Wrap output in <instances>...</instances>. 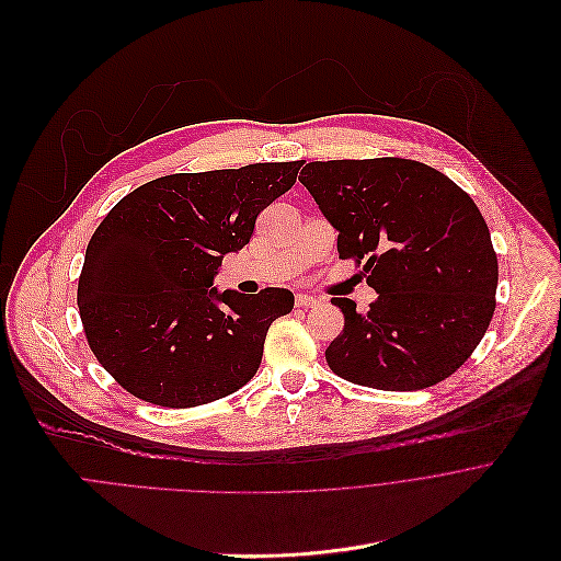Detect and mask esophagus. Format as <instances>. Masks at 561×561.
Wrapping results in <instances>:
<instances>
[{"instance_id": "obj_1", "label": "esophagus", "mask_w": 561, "mask_h": 561, "mask_svg": "<svg viewBox=\"0 0 561 561\" xmlns=\"http://www.w3.org/2000/svg\"><path fill=\"white\" fill-rule=\"evenodd\" d=\"M316 302H318V298L311 296V294H296V305L298 307H313Z\"/></svg>"}]
</instances>
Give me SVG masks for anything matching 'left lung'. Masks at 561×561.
<instances>
[{
  "instance_id": "1",
  "label": "left lung",
  "mask_w": 561,
  "mask_h": 561,
  "mask_svg": "<svg viewBox=\"0 0 561 561\" xmlns=\"http://www.w3.org/2000/svg\"><path fill=\"white\" fill-rule=\"evenodd\" d=\"M298 181L339 232L341 259L363 263L378 298L345 316L324 352L333 374L382 391H417L458 371L495 311L497 256L473 198L411 159L311 161Z\"/></svg>"
}]
</instances>
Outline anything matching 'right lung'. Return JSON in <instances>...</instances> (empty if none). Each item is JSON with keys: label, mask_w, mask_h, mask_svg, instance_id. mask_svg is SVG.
I'll return each instance as SVG.
<instances>
[{"label": "right lung", "mask_w": 561, "mask_h": 561, "mask_svg": "<svg viewBox=\"0 0 561 561\" xmlns=\"http://www.w3.org/2000/svg\"><path fill=\"white\" fill-rule=\"evenodd\" d=\"M300 165L168 174L107 211L85 250L77 305L92 354L126 391L187 409L254 378L267 329L291 311L294 294L211 285Z\"/></svg>", "instance_id": "obj_1"}]
</instances>
